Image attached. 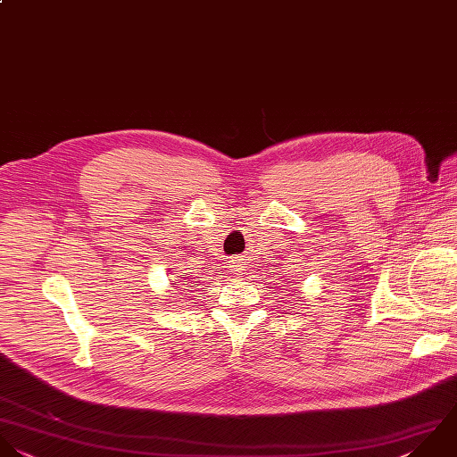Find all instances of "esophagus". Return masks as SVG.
I'll list each match as a JSON object with an SVG mask.
<instances>
[{"label":"esophagus","mask_w":457,"mask_h":457,"mask_svg":"<svg viewBox=\"0 0 457 457\" xmlns=\"http://www.w3.org/2000/svg\"><path fill=\"white\" fill-rule=\"evenodd\" d=\"M231 270H233L237 276H242V274H244V270H245V267H244V263H242L240 260H233V263H231Z\"/></svg>","instance_id":"34e87169"}]
</instances>
